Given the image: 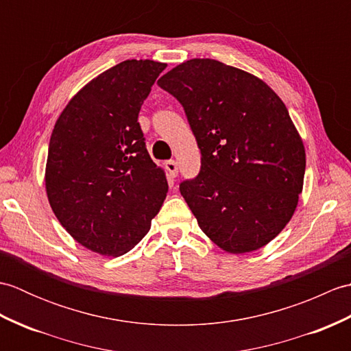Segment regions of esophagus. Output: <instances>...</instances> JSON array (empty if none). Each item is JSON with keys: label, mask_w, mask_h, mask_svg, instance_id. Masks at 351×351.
<instances>
[{"label": "esophagus", "mask_w": 351, "mask_h": 351, "mask_svg": "<svg viewBox=\"0 0 351 351\" xmlns=\"http://www.w3.org/2000/svg\"><path fill=\"white\" fill-rule=\"evenodd\" d=\"M166 170H167V173H169L170 178H176L178 176V164H176V161H173V160L167 161L166 162Z\"/></svg>", "instance_id": "1"}]
</instances>
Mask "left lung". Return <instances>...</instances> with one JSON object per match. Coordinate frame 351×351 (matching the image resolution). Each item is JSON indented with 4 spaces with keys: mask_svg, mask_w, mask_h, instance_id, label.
Returning a JSON list of instances; mask_svg holds the SVG:
<instances>
[{
    "mask_svg": "<svg viewBox=\"0 0 351 351\" xmlns=\"http://www.w3.org/2000/svg\"><path fill=\"white\" fill-rule=\"evenodd\" d=\"M180 101L200 171L180 191L206 237L229 253L270 243L295 211L306 154L285 104L263 80L193 58L158 80Z\"/></svg>",
    "mask_w": 351,
    "mask_h": 351,
    "instance_id": "8db88e82",
    "label": "left lung"
}]
</instances>
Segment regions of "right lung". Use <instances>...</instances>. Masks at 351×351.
<instances>
[{
  "label": "right lung",
  "mask_w": 351,
  "mask_h": 351,
  "mask_svg": "<svg viewBox=\"0 0 351 351\" xmlns=\"http://www.w3.org/2000/svg\"><path fill=\"white\" fill-rule=\"evenodd\" d=\"M167 64L125 60L73 96L51 134L45 185L73 240L121 256L149 229L169 185L149 155L138 113Z\"/></svg>",
  "instance_id": "right-lung-1"
}]
</instances>
